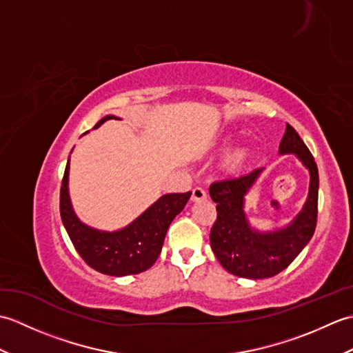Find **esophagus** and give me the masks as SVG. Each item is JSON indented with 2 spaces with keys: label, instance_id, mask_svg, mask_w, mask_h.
<instances>
[{
  "label": "esophagus",
  "instance_id": "34e87169",
  "mask_svg": "<svg viewBox=\"0 0 353 353\" xmlns=\"http://www.w3.org/2000/svg\"><path fill=\"white\" fill-rule=\"evenodd\" d=\"M208 197L206 191L201 188V186H196V188L192 190V201H200V200H205Z\"/></svg>",
  "mask_w": 353,
  "mask_h": 353
}]
</instances>
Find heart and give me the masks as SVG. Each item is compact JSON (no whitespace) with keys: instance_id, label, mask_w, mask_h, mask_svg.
<instances>
[{"instance_id":"b5f03b06","label":"heart","mask_w":353,"mask_h":353,"mask_svg":"<svg viewBox=\"0 0 353 353\" xmlns=\"http://www.w3.org/2000/svg\"><path fill=\"white\" fill-rule=\"evenodd\" d=\"M244 159V153L243 152H238V153H235L234 156H232V162H235V163H239Z\"/></svg>"}]
</instances>
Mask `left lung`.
Returning <instances> with one entry per match:
<instances>
[{"label": "left lung", "mask_w": 353, "mask_h": 353, "mask_svg": "<svg viewBox=\"0 0 353 353\" xmlns=\"http://www.w3.org/2000/svg\"><path fill=\"white\" fill-rule=\"evenodd\" d=\"M279 154H294L310 171V191L302 211L287 226L274 230L254 229L247 214L245 196L256 183L264 168L236 179L219 181L209 186L216 203V221L211 229V247L220 264L229 273L245 279L276 276L296 259L310 243L317 223L319 170L308 147L297 132L287 124L279 144Z\"/></svg>", "instance_id": "8db88e82"}]
</instances>
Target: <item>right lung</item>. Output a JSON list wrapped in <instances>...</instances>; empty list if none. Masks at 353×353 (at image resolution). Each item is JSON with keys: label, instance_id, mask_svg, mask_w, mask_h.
I'll list each match as a JSON object with an SVG mask.
<instances>
[{"label": "right lung", "instance_id": "obj_1", "mask_svg": "<svg viewBox=\"0 0 353 353\" xmlns=\"http://www.w3.org/2000/svg\"><path fill=\"white\" fill-rule=\"evenodd\" d=\"M109 119L119 118L106 115L94 129ZM68 182L70 159L61 188V216L70 239L89 267L117 277L138 274L154 264L171 221L183 211L191 197V192L165 194L125 228L109 232L88 226L79 219L71 203Z\"/></svg>", "mask_w": 353, "mask_h": 353}]
</instances>
